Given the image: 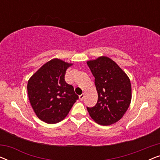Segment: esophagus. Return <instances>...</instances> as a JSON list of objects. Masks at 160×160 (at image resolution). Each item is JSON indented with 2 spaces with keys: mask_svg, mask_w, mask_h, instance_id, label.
<instances>
[{
  "mask_svg": "<svg viewBox=\"0 0 160 160\" xmlns=\"http://www.w3.org/2000/svg\"><path fill=\"white\" fill-rule=\"evenodd\" d=\"M84 94H82V95H79V100H82L83 99H84Z\"/></svg>",
  "mask_w": 160,
  "mask_h": 160,
  "instance_id": "34e87169",
  "label": "esophagus"
}]
</instances>
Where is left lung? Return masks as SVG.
I'll list each match as a JSON object with an SVG mask.
<instances>
[{"mask_svg":"<svg viewBox=\"0 0 160 160\" xmlns=\"http://www.w3.org/2000/svg\"><path fill=\"white\" fill-rule=\"evenodd\" d=\"M94 77L98 98L95 106L87 107L92 119L100 125H110L122 119L130 106V80L120 67L107 57L87 61Z\"/></svg>","mask_w":160,"mask_h":160,"instance_id":"1","label":"left lung"}]
</instances>
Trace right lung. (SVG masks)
<instances>
[{"mask_svg":"<svg viewBox=\"0 0 160 160\" xmlns=\"http://www.w3.org/2000/svg\"><path fill=\"white\" fill-rule=\"evenodd\" d=\"M71 63L53 59L40 68L28 82V98L41 121L56 124L64 119L78 99L73 87L65 81Z\"/></svg>","mask_w":160,"mask_h":160,"instance_id":"1","label":"right lung"}]
</instances>
